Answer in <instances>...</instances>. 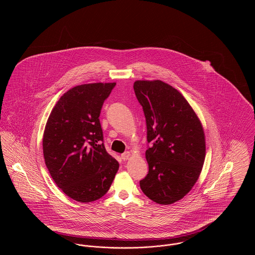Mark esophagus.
<instances>
[{"label":"esophagus","instance_id":"obj_1","mask_svg":"<svg viewBox=\"0 0 255 255\" xmlns=\"http://www.w3.org/2000/svg\"><path fill=\"white\" fill-rule=\"evenodd\" d=\"M129 157H130V152H125L122 154V158L123 160H127Z\"/></svg>","mask_w":255,"mask_h":255}]
</instances>
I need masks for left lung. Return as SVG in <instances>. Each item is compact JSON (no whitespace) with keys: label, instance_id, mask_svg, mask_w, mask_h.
Wrapping results in <instances>:
<instances>
[{"label":"left lung","instance_id":"8db88e82","mask_svg":"<svg viewBox=\"0 0 255 255\" xmlns=\"http://www.w3.org/2000/svg\"><path fill=\"white\" fill-rule=\"evenodd\" d=\"M133 91L145 116L148 174L142 192L159 205L182 199L197 182L206 157L202 123L172 86L160 80H137Z\"/></svg>","mask_w":255,"mask_h":255}]
</instances>
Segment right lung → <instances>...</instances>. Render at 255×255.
<instances>
[{"mask_svg": "<svg viewBox=\"0 0 255 255\" xmlns=\"http://www.w3.org/2000/svg\"><path fill=\"white\" fill-rule=\"evenodd\" d=\"M116 83L73 87L51 111L43 136L49 174L62 191L79 203L107 193L120 164L105 149L99 122Z\"/></svg>", "mask_w": 255, "mask_h": 255, "instance_id": "obj_1", "label": "right lung"}]
</instances>
